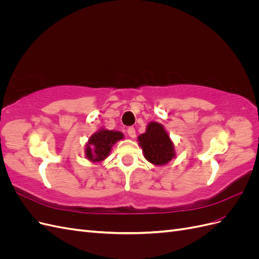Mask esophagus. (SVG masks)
<instances>
[{
  "mask_svg": "<svg viewBox=\"0 0 259 259\" xmlns=\"http://www.w3.org/2000/svg\"><path fill=\"white\" fill-rule=\"evenodd\" d=\"M127 134L131 138H135L136 137V131L134 127H128L127 128Z\"/></svg>",
  "mask_w": 259,
  "mask_h": 259,
  "instance_id": "esophagus-1",
  "label": "esophagus"
}]
</instances>
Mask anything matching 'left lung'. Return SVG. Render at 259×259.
Returning <instances> with one entry per match:
<instances>
[{
    "mask_svg": "<svg viewBox=\"0 0 259 259\" xmlns=\"http://www.w3.org/2000/svg\"><path fill=\"white\" fill-rule=\"evenodd\" d=\"M138 144L143 148L144 156L154 165H165L175 158V148L162 124L150 122L146 132L138 136Z\"/></svg>",
    "mask_w": 259,
    "mask_h": 259,
    "instance_id": "1",
    "label": "left lung"
}]
</instances>
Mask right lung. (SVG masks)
I'll list each match as a JSON object with an SVG mask.
<instances>
[{"mask_svg":"<svg viewBox=\"0 0 259 259\" xmlns=\"http://www.w3.org/2000/svg\"><path fill=\"white\" fill-rule=\"evenodd\" d=\"M121 132L100 128L90 137L85 146V156L91 162H101L108 158L112 146L123 139Z\"/></svg>","mask_w":259,"mask_h":259,"instance_id":"obj_1","label":"right lung"}]
</instances>
